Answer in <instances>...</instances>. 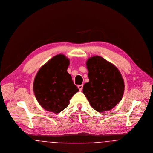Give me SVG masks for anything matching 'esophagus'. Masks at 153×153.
Wrapping results in <instances>:
<instances>
[{
	"instance_id": "obj_1",
	"label": "esophagus",
	"mask_w": 153,
	"mask_h": 153,
	"mask_svg": "<svg viewBox=\"0 0 153 153\" xmlns=\"http://www.w3.org/2000/svg\"><path fill=\"white\" fill-rule=\"evenodd\" d=\"M82 87H83V84H81V85H78V88L79 90V91H81L82 90Z\"/></svg>"
}]
</instances>
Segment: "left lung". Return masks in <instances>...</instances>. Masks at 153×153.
I'll list each match as a JSON object with an SVG mask.
<instances>
[{"mask_svg": "<svg viewBox=\"0 0 153 153\" xmlns=\"http://www.w3.org/2000/svg\"><path fill=\"white\" fill-rule=\"evenodd\" d=\"M89 82L82 92L90 104L98 112L112 109L123 98L124 82L119 70L100 56L90 58L86 63Z\"/></svg>", "mask_w": 153, "mask_h": 153, "instance_id": "left-lung-1", "label": "left lung"}]
</instances>
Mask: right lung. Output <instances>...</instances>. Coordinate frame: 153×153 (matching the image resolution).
<instances>
[{
    "label": "right lung",
    "instance_id": "obj_1",
    "mask_svg": "<svg viewBox=\"0 0 153 153\" xmlns=\"http://www.w3.org/2000/svg\"><path fill=\"white\" fill-rule=\"evenodd\" d=\"M69 60L59 54L53 56L37 72L33 89L37 100L46 110L58 113L69 104V100L78 91L67 72Z\"/></svg>",
    "mask_w": 153,
    "mask_h": 153
}]
</instances>
